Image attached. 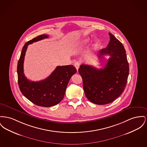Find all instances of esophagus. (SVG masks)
<instances>
[{"instance_id": "esophagus-1", "label": "esophagus", "mask_w": 147, "mask_h": 147, "mask_svg": "<svg viewBox=\"0 0 147 147\" xmlns=\"http://www.w3.org/2000/svg\"><path fill=\"white\" fill-rule=\"evenodd\" d=\"M80 62H79V61H76V62L74 63V67L76 68L77 71H78V69H79V67H80Z\"/></svg>"}]
</instances>
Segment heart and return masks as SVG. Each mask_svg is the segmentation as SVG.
I'll return each mask as SVG.
<instances>
[{
    "label": "heart",
    "instance_id": "heart-1",
    "mask_svg": "<svg viewBox=\"0 0 147 147\" xmlns=\"http://www.w3.org/2000/svg\"><path fill=\"white\" fill-rule=\"evenodd\" d=\"M91 39L89 37H84L83 38H82V39H80L79 42H78V43H77V47L79 48H81L84 45H86V44L89 43L90 42ZM99 40H96L95 41V47H97L99 44Z\"/></svg>",
    "mask_w": 147,
    "mask_h": 147
}]
</instances>
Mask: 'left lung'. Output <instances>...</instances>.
<instances>
[{"instance_id":"8db88e82","label":"left lung","mask_w":147,"mask_h":147,"mask_svg":"<svg viewBox=\"0 0 147 147\" xmlns=\"http://www.w3.org/2000/svg\"><path fill=\"white\" fill-rule=\"evenodd\" d=\"M109 34L108 45L98 54L101 61L104 55L110 56L104 68L98 69L82 64L78 69L87 99L98 105L110 103L118 98L126 86L129 75V64L124 46L112 34Z\"/></svg>"}]
</instances>
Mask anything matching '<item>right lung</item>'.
Listing matches in <instances>:
<instances>
[{
    "label": "right lung",
    "mask_w": 147,
    "mask_h": 147,
    "mask_svg": "<svg viewBox=\"0 0 147 147\" xmlns=\"http://www.w3.org/2000/svg\"><path fill=\"white\" fill-rule=\"evenodd\" d=\"M47 38L48 35H41L26 42L23 47L17 65L18 82L20 92L33 103L44 107H50L61 102L70 79L77 72L73 65H68L58 66L48 78L41 81L32 82L26 77L23 63L28 45Z\"/></svg>",
    "instance_id": "add662e5"
}]
</instances>
